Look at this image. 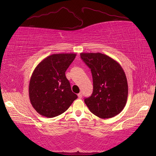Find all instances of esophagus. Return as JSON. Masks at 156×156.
<instances>
[{
  "instance_id": "obj_1",
  "label": "esophagus",
  "mask_w": 156,
  "mask_h": 156,
  "mask_svg": "<svg viewBox=\"0 0 156 156\" xmlns=\"http://www.w3.org/2000/svg\"><path fill=\"white\" fill-rule=\"evenodd\" d=\"M77 96H78V98H81L82 96H83V94H82L81 92H80V93H79V94H77Z\"/></svg>"
}]
</instances>
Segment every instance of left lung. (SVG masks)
Segmentation results:
<instances>
[{"label":"left lung","instance_id":"obj_1","mask_svg":"<svg viewBox=\"0 0 156 156\" xmlns=\"http://www.w3.org/2000/svg\"><path fill=\"white\" fill-rule=\"evenodd\" d=\"M81 58L90 68L93 92L84 99L90 111L101 119L114 117L126 106L128 86L120 64L100 53H81Z\"/></svg>","mask_w":156,"mask_h":156}]
</instances>
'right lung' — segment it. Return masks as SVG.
I'll return each mask as SVG.
<instances>
[{
    "label": "right lung",
    "instance_id": "obj_1",
    "mask_svg": "<svg viewBox=\"0 0 156 156\" xmlns=\"http://www.w3.org/2000/svg\"><path fill=\"white\" fill-rule=\"evenodd\" d=\"M75 56V53L51 55L34 69L29 83V98L40 115L48 118L58 116L77 98L65 75Z\"/></svg>",
    "mask_w": 156,
    "mask_h": 156
}]
</instances>
